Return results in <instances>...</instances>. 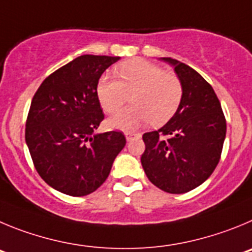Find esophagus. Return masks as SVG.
Instances as JSON below:
<instances>
[{"label":"esophagus","mask_w":252,"mask_h":252,"mask_svg":"<svg viewBox=\"0 0 252 252\" xmlns=\"http://www.w3.org/2000/svg\"><path fill=\"white\" fill-rule=\"evenodd\" d=\"M140 134H137V133H130V131H128V133H126V140H131L133 138H139Z\"/></svg>","instance_id":"obj_1"}]
</instances>
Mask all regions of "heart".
I'll return each mask as SVG.
<instances>
[{
	"label": "heart",
	"instance_id": "b5f03b06",
	"mask_svg": "<svg viewBox=\"0 0 252 252\" xmlns=\"http://www.w3.org/2000/svg\"><path fill=\"white\" fill-rule=\"evenodd\" d=\"M117 75L121 81L110 75H103L99 80L96 94L101 108L109 114L119 112L129 95L134 106L110 118V128L133 130L151 122L159 126L176 114L183 92L176 74L164 71L149 61L135 59L119 65Z\"/></svg>",
	"mask_w": 252,
	"mask_h": 252
}]
</instances>
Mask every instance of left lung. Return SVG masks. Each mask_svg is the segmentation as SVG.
<instances>
[{"label": "left lung", "mask_w": 252, "mask_h": 252, "mask_svg": "<svg viewBox=\"0 0 252 252\" xmlns=\"http://www.w3.org/2000/svg\"><path fill=\"white\" fill-rule=\"evenodd\" d=\"M182 84L176 114L158 130L143 134L140 157L148 180L168 193H186L202 185L215 171L226 137V121L216 93L196 70L172 58Z\"/></svg>", "instance_id": "8db88e82"}]
</instances>
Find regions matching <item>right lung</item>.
Here are the masks:
<instances>
[{"instance_id":"add662e5","label":"right lung","mask_w":252,"mask_h":252,"mask_svg":"<svg viewBox=\"0 0 252 252\" xmlns=\"http://www.w3.org/2000/svg\"><path fill=\"white\" fill-rule=\"evenodd\" d=\"M119 56L81 55L47 76L31 101L25 139L42 180L80 197L98 189L126 146L122 131L96 133L104 119L96 88Z\"/></svg>"}]
</instances>
